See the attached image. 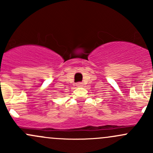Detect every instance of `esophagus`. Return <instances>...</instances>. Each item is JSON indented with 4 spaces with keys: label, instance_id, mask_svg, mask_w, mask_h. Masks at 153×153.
<instances>
[{
    "label": "esophagus",
    "instance_id": "esophagus-1",
    "mask_svg": "<svg viewBox=\"0 0 153 153\" xmlns=\"http://www.w3.org/2000/svg\"><path fill=\"white\" fill-rule=\"evenodd\" d=\"M77 86H78V87H81V86H83V83H78V84H76Z\"/></svg>",
    "mask_w": 153,
    "mask_h": 153
}]
</instances>
